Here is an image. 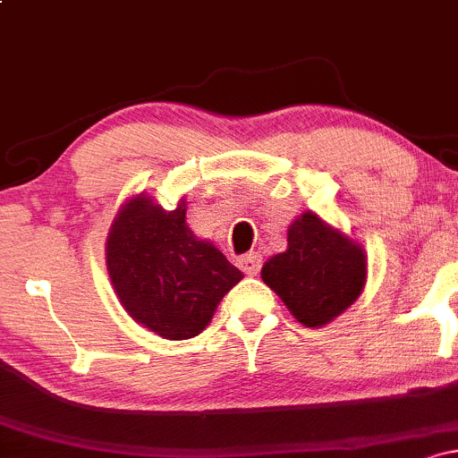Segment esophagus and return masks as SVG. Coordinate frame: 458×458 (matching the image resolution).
Masks as SVG:
<instances>
[{
    "instance_id": "34e87169",
    "label": "esophagus",
    "mask_w": 458,
    "mask_h": 458,
    "mask_svg": "<svg viewBox=\"0 0 458 458\" xmlns=\"http://www.w3.org/2000/svg\"><path fill=\"white\" fill-rule=\"evenodd\" d=\"M239 265H241V269H243V273H247V276H256V273L260 271L262 260H260V256L256 254V251H250V254L241 256Z\"/></svg>"
}]
</instances>
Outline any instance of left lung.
<instances>
[{"instance_id":"obj_1","label":"left lung","mask_w":458,"mask_h":458,"mask_svg":"<svg viewBox=\"0 0 458 458\" xmlns=\"http://www.w3.org/2000/svg\"><path fill=\"white\" fill-rule=\"evenodd\" d=\"M262 280L299 323L320 327L360 297L366 256L360 245L308 211L288 228V250L265 262Z\"/></svg>"}]
</instances>
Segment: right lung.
<instances>
[{"label":"right lung","instance_id":"obj_1","mask_svg":"<svg viewBox=\"0 0 458 458\" xmlns=\"http://www.w3.org/2000/svg\"><path fill=\"white\" fill-rule=\"evenodd\" d=\"M107 271L138 323L167 340H187L243 273L185 224V202L163 211L141 193L120 208L107 236Z\"/></svg>","mask_w":458,"mask_h":458}]
</instances>
